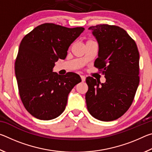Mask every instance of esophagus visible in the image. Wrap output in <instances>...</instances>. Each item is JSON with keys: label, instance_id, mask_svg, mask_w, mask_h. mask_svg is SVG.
Returning <instances> with one entry per match:
<instances>
[{"label": "esophagus", "instance_id": "34e87169", "mask_svg": "<svg viewBox=\"0 0 152 152\" xmlns=\"http://www.w3.org/2000/svg\"><path fill=\"white\" fill-rule=\"evenodd\" d=\"M80 78H81V80H82V82H84V81H85V80H86V77H85V76H80Z\"/></svg>", "mask_w": 152, "mask_h": 152}]
</instances>
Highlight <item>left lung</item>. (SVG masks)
I'll list each match as a JSON object with an SVG mask.
<instances>
[{"instance_id":"left-lung-1","label":"left lung","mask_w":152,"mask_h":152,"mask_svg":"<svg viewBox=\"0 0 152 152\" xmlns=\"http://www.w3.org/2000/svg\"><path fill=\"white\" fill-rule=\"evenodd\" d=\"M88 29L99 43L94 66L106 82L87 77V109L95 119L111 121L125 114L134 99L140 83V53L135 41L122 28L101 24Z\"/></svg>"}]
</instances>
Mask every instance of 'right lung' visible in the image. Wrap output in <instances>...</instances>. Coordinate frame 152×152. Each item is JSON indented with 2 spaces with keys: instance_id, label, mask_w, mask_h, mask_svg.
Here are the masks:
<instances>
[{
  "instance_id": "obj_1",
  "label": "right lung",
  "mask_w": 152,
  "mask_h": 152,
  "mask_svg": "<svg viewBox=\"0 0 152 152\" xmlns=\"http://www.w3.org/2000/svg\"><path fill=\"white\" fill-rule=\"evenodd\" d=\"M84 30L44 23L23 38L15 71L20 99L32 116L51 120L65 110L69 93L81 78L74 72L58 75L53 68L58 59L66 58L70 45Z\"/></svg>"
}]
</instances>
